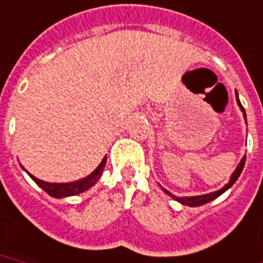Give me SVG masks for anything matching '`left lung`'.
Instances as JSON below:
<instances>
[{"mask_svg": "<svg viewBox=\"0 0 263 263\" xmlns=\"http://www.w3.org/2000/svg\"><path fill=\"white\" fill-rule=\"evenodd\" d=\"M236 99H237L238 106H240V109H241V111L244 113V117H246V111H244V107L241 106V103H240V100H238L237 92H236ZM244 164H246V156H244L243 160L240 161V164H238L237 168H236V171L233 172V175L230 176L229 183L223 186V187H222L220 190H216V192H212V193L204 194V196H194V197H175V196H172V194L170 193V192H167V190H165V193L170 194L172 198H175L176 201H179V203L185 204V205H189V207H198V205H203V204H207V203H210V201H212L214 198H216L218 196H220L222 193H225L226 190L229 189L230 186H233V183L236 182V180H237V178L240 176L241 171H243Z\"/></svg>", "mask_w": 263, "mask_h": 263, "instance_id": "1", "label": "left lung"}]
</instances>
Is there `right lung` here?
Returning a JSON list of instances; mask_svg holds the SVG:
<instances>
[{
	"mask_svg": "<svg viewBox=\"0 0 263 263\" xmlns=\"http://www.w3.org/2000/svg\"><path fill=\"white\" fill-rule=\"evenodd\" d=\"M106 165V157L102 160V163L98 165L95 171L92 172L91 175H88L87 178L84 179L76 180V182H71V183H48V182H44V180L37 179L35 176H33L31 174H29L31 176V179L37 183L44 192H47L49 196L56 198L60 197H67V196H74V194H80L85 192L87 189H89L91 186H93L99 180L102 172H103V168Z\"/></svg>",
	"mask_w": 263,
	"mask_h": 263,
	"instance_id": "right-lung-1",
	"label": "right lung"
}]
</instances>
